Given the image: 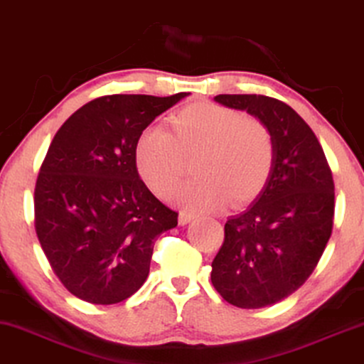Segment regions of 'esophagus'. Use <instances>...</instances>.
Listing matches in <instances>:
<instances>
[{
	"label": "esophagus",
	"mask_w": 364,
	"mask_h": 364,
	"mask_svg": "<svg viewBox=\"0 0 364 364\" xmlns=\"http://www.w3.org/2000/svg\"><path fill=\"white\" fill-rule=\"evenodd\" d=\"M195 215L192 212H188V210H181L178 212V225H187L188 221L193 220Z\"/></svg>",
	"instance_id": "34e87169"
}]
</instances>
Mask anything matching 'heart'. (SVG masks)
I'll list each match as a JSON object with an SVG mask.
<instances>
[{"instance_id": "heart-1", "label": "heart", "mask_w": 364, "mask_h": 364, "mask_svg": "<svg viewBox=\"0 0 364 364\" xmlns=\"http://www.w3.org/2000/svg\"><path fill=\"white\" fill-rule=\"evenodd\" d=\"M169 133L147 128L134 144V164L152 193L169 198L195 157L193 176L177 198L192 210L245 207L269 183L276 143L269 126L213 102L186 105L167 118Z\"/></svg>"}]
</instances>
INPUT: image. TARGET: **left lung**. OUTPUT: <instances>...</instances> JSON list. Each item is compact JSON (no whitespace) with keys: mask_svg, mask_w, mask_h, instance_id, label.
I'll use <instances>...</instances> for the list:
<instances>
[{"mask_svg":"<svg viewBox=\"0 0 364 364\" xmlns=\"http://www.w3.org/2000/svg\"><path fill=\"white\" fill-rule=\"evenodd\" d=\"M269 126L276 143L272 176L256 202L225 223L212 262V284L226 302L261 309L281 302L310 277L333 230L335 183L312 128L281 100L218 95Z\"/></svg>","mask_w":364,"mask_h":364,"instance_id":"8db88e82","label":"left lung"}]
</instances>
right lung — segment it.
Segmentation results:
<instances>
[{
  "mask_svg": "<svg viewBox=\"0 0 364 364\" xmlns=\"http://www.w3.org/2000/svg\"><path fill=\"white\" fill-rule=\"evenodd\" d=\"M188 93L105 95L68 118L42 161L34 226L52 271L73 296L118 304L149 274L154 240L178 213L157 200L134 164L138 136Z\"/></svg>",
  "mask_w": 364,
  "mask_h": 364,
  "instance_id": "right-lung-1",
  "label": "right lung"
}]
</instances>
